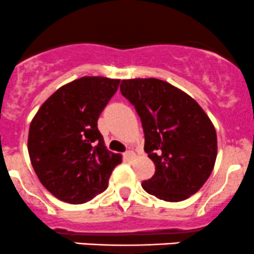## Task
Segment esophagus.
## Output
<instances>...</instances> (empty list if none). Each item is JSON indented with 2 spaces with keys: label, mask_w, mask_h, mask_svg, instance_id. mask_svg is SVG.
Listing matches in <instances>:
<instances>
[{
  "label": "esophagus",
  "mask_w": 254,
  "mask_h": 254,
  "mask_svg": "<svg viewBox=\"0 0 254 254\" xmlns=\"http://www.w3.org/2000/svg\"><path fill=\"white\" fill-rule=\"evenodd\" d=\"M135 157L134 152H132V150H127L126 153H125V158H126L127 160H133V158Z\"/></svg>",
  "instance_id": "34e87169"
}]
</instances>
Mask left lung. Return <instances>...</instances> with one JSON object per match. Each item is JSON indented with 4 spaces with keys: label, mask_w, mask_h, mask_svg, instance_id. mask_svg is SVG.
<instances>
[{
    "label": "left lung",
    "mask_w": 254,
    "mask_h": 254,
    "mask_svg": "<svg viewBox=\"0 0 254 254\" xmlns=\"http://www.w3.org/2000/svg\"><path fill=\"white\" fill-rule=\"evenodd\" d=\"M120 89L139 115L144 152L155 165L143 189L170 202L199 191L217 157V135L206 112L187 92L155 77L122 80Z\"/></svg>",
    "instance_id": "8db88e82"
}]
</instances>
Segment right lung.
<instances>
[{
    "instance_id": "add662e5",
    "label": "right lung",
    "mask_w": 254,
    "mask_h": 254,
    "mask_svg": "<svg viewBox=\"0 0 254 254\" xmlns=\"http://www.w3.org/2000/svg\"><path fill=\"white\" fill-rule=\"evenodd\" d=\"M120 79L82 76L63 85L33 117L28 133L32 167L43 187L69 204L90 201L109 185L122 155L107 150L97 120Z\"/></svg>"
}]
</instances>
